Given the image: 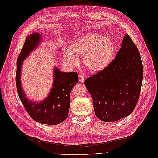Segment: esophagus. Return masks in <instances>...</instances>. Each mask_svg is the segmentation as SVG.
<instances>
[{
    "label": "esophagus",
    "mask_w": 158,
    "mask_h": 158,
    "mask_svg": "<svg viewBox=\"0 0 158 158\" xmlns=\"http://www.w3.org/2000/svg\"><path fill=\"white\" fill-rule=\"evenodd\" d=\"M78 79H79V81L81 82V83H82V82L84 81L85 78L84 77H83V76L81 75V74H80V75H78Z\"/></svg>",
    "instance_id": "34e87169"
}]
</instances>
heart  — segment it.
Wrapping results in <instances>:
<instances>
[{
  "mask_svg": "<svg viewBox=\"0 0 158 158\" xmlns=\"http://www.w3.org/2000/svg\"><path fill=\"white\" fill-rule=\"evenodd\" d=\"M115 49L114 41L103 35H83L64 51V59L70 66H75L79 57L83 55V62L87 70L98 73L108 66L114 59Z\"/></svg>",
  "mask_w": 158,
  "mask_h": 158,
  "instance_id": "obj_1",
  "label": "heart"
}]
</instances>
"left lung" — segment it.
Returning a JSON list of instances; mask_svg holds the SVG:
<instances>
[{
  "label": "left lung",
  "mask_w": 158,
  "mask_h": 158,
  "mask_svg": "<svg viewBox=\"0 0 158 158\" xmlns=\"http://www.w3.org/2000/svg\"><path fill=\"white\" fill-rule=\"evenodd\" d=\"M142 80L140 52L126 34L115 59L84 82L93 100L96 117L112 123L131 114L140 97Z\"/></svg>",
  "instance_id": "obj_1"
}]
</instances>
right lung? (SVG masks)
Masks as SVG:
<instances>
[{
	"instance_id": "right-lung-1",
	"label": "right lung",
	"mask_w": 158,
	"mask_h": 158,
	"mask_svg": "<svg viewBox=\"0 0 158 158\" xmlns=\"http://www.w3.org/2000/svg\"><path fill=\"white\" fill-rule=\"evenodd\" d=\"M41 35L39 33L29 35L18 55L16 73L17 92L27 112L33 120L41 124L57 125L68 116L70 93L73 87L78 82V75L77 72L64 73L55 67L53 84L48 97L40 103L29 101L21 85V68L23 60L39 45Z\"/></svg>"
}]
</instances>
